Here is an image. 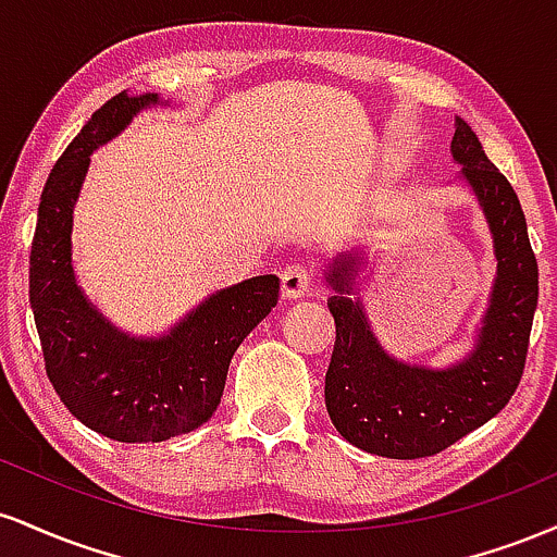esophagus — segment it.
Segmentation results:
<instances>
[{
	"label": "esophagus",
	"mask_w": 557,
	"mask_h": 557,
	"mask_svg": "<svg viewBox=\"0 0 557 557\" xmlns=\"http://www.w3.org/2000/svg\"><path fill=\"white\" fill-rule=\"evenodd\" d=\"M311 280H314V272L306 264H290L285 267L283 272V296L285 298H300L309 293Z\"/></svg>",
	"instance_id": "34e87169"
}]
</instances>
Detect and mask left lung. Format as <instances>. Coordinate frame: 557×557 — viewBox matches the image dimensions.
<instances>
[{"instance_id": "8db88e82", "label": "left lung", "mask_w": 557, "mask_h": 557, "mask_svg": "<svg viewBox=\"0 0 557 557\" xmlns=\"http://www.w3.org/2000/svg\"><path fill=\"white\" fill-rule=\"evenodd\" d=\"M450 151L482 207L497 259L490 306L474 350L463 361L430 369L393 359L376 343L356 298L361 253L337 257L327 272L335 290L327 306L337 332L324 376L327 413L350 445L400 461L437 456L508 406L527 363L540 296V270L513 185L490 162L461 117Z\"/></svg>"}]
</instances>
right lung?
<instances>
[{"label": "right lung", "instance_id": "1", "mask_svg": "<svg viewBox=\"0 0 557 557\" xmlns=\"http://www.w3.org/2000/svg\"><path fill=\"white\" fill-rule=\"evenodd\" d=\"M157 94H117L91 114L44 185L30 246V309L52 387L75 419L117 443H164L216 411L227 367L277 306L280 277L222 287L162 337L117 330L83 296L73 272V207L88 162Z\"/></svg>", "mask_w": 557, "mask_h": 557}]
</instances>
